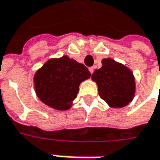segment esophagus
Segmentation results:
<instances>
[{
  "label": "esophagus",
  "instance_id": "1",
  "mask_svg": "<svg viewBox=\"0 0 160 160\" xmlns=\"http://www.w3.org/2000/svg\"><path fill=\"white\" fill-rule=\"evenodd\" d=\"M88 70H89L90 73H91V74H92V73L94 72V70H95V68H94V67H89V68H88Z\"/></svg>",
  "mask_w": 160,
  "mask_h": 160
}]
</instances>
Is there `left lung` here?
<instances>
[{
	"label": "left lung",
	"instance_id": "1",
	"mask_svg": "<svg viewBox=\"0 0 160 160\" xmlns=\"http://www.w3.org/2000/svg\"><path fill=\"white\" fill-rule=\"evenodd\" d=\"M91 78L97 83L100 97L110 107L127 106L135 97V80L132 71L112 58H103L102 67L95 70Z\"/></svg>",
	"mask_w": 160,
	"mask_h": 160
}]
</instances>
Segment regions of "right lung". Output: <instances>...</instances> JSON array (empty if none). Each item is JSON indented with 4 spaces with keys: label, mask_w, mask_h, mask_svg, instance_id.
<instances>
[{
    "label": "right lung",
    "mask_w": 160,
    "mask_h": 160,
    "mask_svg": "<svg viewBox=\"0 0 160 160\" xmlns=\"http://www.w3.org/2000/svg\"><path fill=\"white\" fill-rule=\"evenodd\" d=\"M91 73L83 63L67 56L49 59L33 77L37 97L48 107L66 111L72 106L80 84Z\"/></svg>",
    "instance_id": "1"
}]
</instances>
